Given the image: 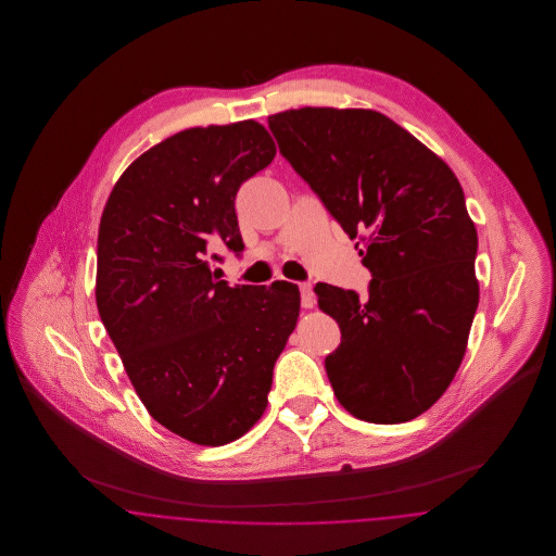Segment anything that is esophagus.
<instances>
[{
  "instance_id": "1",
  "label": "esophagus",
  "mask_w": 556,
  "mask_h": 556,
  "mask_svg": "<svg viewBox=\"0 0 556 556\" xmlns=\"http://www.w3.org/2000/svg\"><path fill=\"white\" fill-rule=\"evenodd\" d=\"M298 288H300V300H302V306H304V308H313V304H315L313 286L304 281V283H298Z\"/></svg>"
}]
</instances>
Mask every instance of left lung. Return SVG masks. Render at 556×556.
Instances as JSON below:
<instances>
[{"label":"left lung","mask_w":556,"mask_h":556,"mask_svg":"<svg viewBox=\"0 0 556 556\" xmlns=\"http://www.w3.org/2000/svg\"><path fill=\"white\" fill-rule=\"evenodd\" d=\"M268 129L345 233L363 236L369 295L315 288L342 331L325 358L336 396L369 424L419 417L460 367L479 302L463 187L444 160L375 110H288L268 116Z\"/></svg>","instance_id":"obj_1"}]
</instances>
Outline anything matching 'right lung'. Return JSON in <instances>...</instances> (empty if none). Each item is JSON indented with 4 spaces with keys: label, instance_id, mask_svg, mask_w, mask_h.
<instances>
[{
    "label": "right lung",
    "instance_id": "obj_1",
    "mask_svg": "<svg viewBox=\"0 0 556 556\" xmlns=\"http://www.w3.org/2000/svg\"><path fill=\"white\" fill-rule=\"evenodd\" d=\"M273 159L254 121L186 129L132 162L100 220V318L150 415L195 444L261 419L300 313L290 281L231 288L206 261L211 241L241 256L236 195Z\"/></svg>",
    "mask_w": 556,
    "mask_h": 556
}]
</instances>
